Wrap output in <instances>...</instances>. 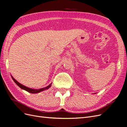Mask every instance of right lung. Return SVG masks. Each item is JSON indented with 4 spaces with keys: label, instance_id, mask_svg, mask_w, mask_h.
Wrapping results in <instances>:
<instances>
[{
    "label": "right lung",
    "instance_id": "1",
    "mask_svg": "<svg viewBox=\"0 0 127 127\" xmlns=\"http://www.w3.org/2000/svg\"><path fill=\"white\" fill-rule=\"evenodd\" d=\"M11 76V78L13 79V81L15 82V83L17 84L18 87L21 88L23 90H25L26 91H27L28 92H30V93H39L40 92L42 91H43L44 90H47L49 88H50L51 87V85H52V83H51L50 85L47 86L46 87H45V88H41V89H32V88H28L27 87H26V86L22 84H20V83H19L17 81H16L14 77L13 76Z\"/></svg>",
    "mask_w": 127,
    "mask_h": 127
}]
</instances>
